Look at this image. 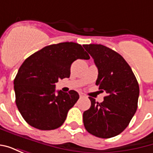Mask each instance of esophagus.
Wrapping results in <instances>:
<instances>
[{
  "mask_svg": "<svg viewBox=\"0 0 153 153\" xmlns=\"http://www.w3.org/2000/svg\"><path fill=\"white\" fill-rule=\"evenodd\" d=\"M79 94L80 97H83V96H84V94H83V93H82V92H79Z\"/></svg>",
  "mask_w": 153,
  "mask_h": 153,
  "instance_id": "obj_1",
  "label": "esophagus"
}]
</instances>
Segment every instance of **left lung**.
<instances>
[{"mask_svg":"<svg viewBox=\"0 0 153 153\" xmlns=\"http://www.w3.org/2000/svg\"><path fill=\"white\" fill-rule=\"evenodd\" d=\"M98 70L96 84L105 91L102 102L89 97L91 106L83 112V125L91 134L109 138L125 129L137 111L139 86L123 57L101 44L84 45Z\"/></svg>","mask_w":153,"mask_h":153,"instance_id":"1","label":"left lung"}]
</instances>
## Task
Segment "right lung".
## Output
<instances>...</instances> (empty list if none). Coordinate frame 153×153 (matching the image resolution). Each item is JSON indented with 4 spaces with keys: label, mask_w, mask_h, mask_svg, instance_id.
<instances>
[{
    "label": "right lung",
    "mask_w": 153,
    "mask_h": 153,
    "mask_svg": "<svg viewBox=\"0 0 153 153\" xmlns=\"http://www.w3.org/2000/svg\"><path fill=\"white\" fill-rule=\"evenodd\" d=\"M77 59L90 56L80 44L70 42L43 47L22 64L14 80L15 102L28 125L41 130L63 125L79 96L74 90L56 94L55 83L70 77V66Z\"/></svg>",
    "instance_id": "1"
}]
</instances>
